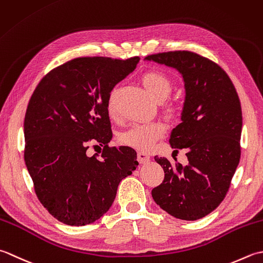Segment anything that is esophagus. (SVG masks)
<instances>
[{
	"instance_id": "34e87169",
	"label": "esophagus",
	"mask_w": 263,
	"mask_h": 263,
	"mask_svg": "<svg viewBox=\"0 0 263 263\" xmlns=\"http://www.w3.org/2000/svg\"><path fill=\"white\" fill-rule=\"evenodd\" d=\"M137 159H138V162L141 164L147 163L149 161V155L147 153H144V152H138Z\"/></svg>"
}]
</instances>
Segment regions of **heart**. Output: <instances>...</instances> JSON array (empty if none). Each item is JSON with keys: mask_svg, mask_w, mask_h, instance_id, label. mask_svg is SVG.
Wrapping results in <instances>:
<instances>
[{"mask_svg": "<svg viewBox=\"0 0 263 263\" xmlns=\"http://www.w3.org/2000/svg\"><path fill=\"white\" fill-rule=\"evenodd\" d=\"M142 83L149 95L155 101L160 102V106L164 116L169 119H174L179 115L180 104L176 100L165 99L171 92L173 83L170 78L161 71H147L142 76ZM106 109L109 115L114 117L116 115L115 106V93L111 92L106 101ZM165 133L164 126L159 121H147L143 124L133 125L128 128L119 137V141L124 145L134 147L139 151H149L154 144L160 138H162Z\"/></svg>", "mask_w": 263, "mask_h": 263, "instance_id": "b5f03b06", "label": "heart"}]
</instances>
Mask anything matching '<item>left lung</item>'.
I'll use <instances>...</instances> for the list:
<instances>
[{"instance_id":"left-lung-1","label":"left lung","mask_w":263,"mask_h":263,"mask_svg":"<svg viewBox=\"0 0 263 263\" xmlns=\"http://www.w3.org/2000/svg\"><path fill=\"white\" fill-rule=\"evenodd\" d=\"M183 74L186 98L181 122L171 132L170 144L186 148L189 163L154 160L164 171L152 190L160 208L183 220H196L212 212L226 196L240 158L242 108L232 79L208 58L191 51L147 55ZM174 151V152H175Z\"/></svg>"}]
</instances>
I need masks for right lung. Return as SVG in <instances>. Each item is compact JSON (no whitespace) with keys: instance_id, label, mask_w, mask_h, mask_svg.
Returning a JSON list of instances; mask_svg holds the SVG:
<instances>
[{"instance_id":"right-lung-1","label":"right lung","mask_w":263,"mask_h":263,"mask_svg":"<svg viewBox=\"0 0 263 263\" xmlns=\"http://www.w3.org/2000/svg\"><path fill=\"white\" fill-rule=\"evenodd\" d=\"M139 61L76 58L47 72L27 106L25 162L40 202L69 226H85L111 208L118 185L138 165L132 147H111L108 96ZM89 141L104 146L87 157ZM98 146V145H93Z\"/></svg>"}]
</instances>
